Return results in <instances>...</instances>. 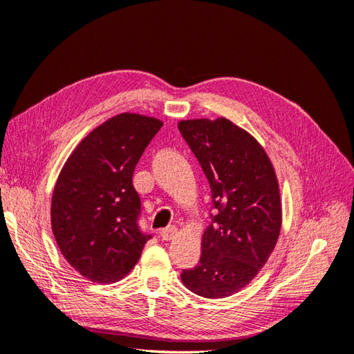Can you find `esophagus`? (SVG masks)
Listing matches in <instances>:
<instances>
[{
	"label": "esophagus",
	"instance_id": "esophagus-1",
	"mask_svg": "<svg viewBox=\"0 0 354 354\" xmlns=\"http://www.w3.org/2000/svg\"><path fill=\"white\" fill-rule=\"evenodd\" d=\"M176 236H177V227L174 226H169L160 232V238H162V241H173Z\"/></svg>",
	"mask_w": 354,
	"mask_h": 354
}]
</instances>
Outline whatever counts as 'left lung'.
I'll return each instance as SVG.
<instances>
[{
  "mask_svg": "<svg viewBox=\"0 0 354 354\" xmlns=\"http://www.w3.org/2000/svg\"><path fill=\"white\" fill-rule=\"evenodd\" d=\"M178 130L211 187V224L202 234L199 264L181 282L205 298L241 291L273 252L282 226L274 168L263 146L226 118L187 120Z\"/></svg>",
  "mask_w": 354,
  "mask_h": 354,
  "instance_id": "obj_1",
  "label": "left lung"
}]
</instances>
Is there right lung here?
I'll return each instance as SVG.
<instances>
[{"label":"right lung","instance_id":"1","mask_svg":"<svg viewBox=\"0 0 354 354\" xmlns=\"http://www.w3.org/2000/svg\"><path fill=\"white\" fill-rule=\"evenodd\" d=\"M160 127L152 116L116 115L84 137L60 171L51 229L63 257L85 279L121 281L152 238L138 229L133 173Z\"/></svg>","mask_w":354,"mask_h":354}]
</instances>
